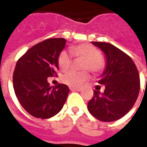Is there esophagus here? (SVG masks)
Here are the masks:
<instances>
[{
	"instance_id": "34e87169",
	"label": "esophagus",
	"mask_w": 147,
	"mask_h": 147,
	"mask_svg": "<svg viewBox=\"0 0 147 147\" xmlns=\"http://www.w3.org/2000/svg\"><path fill=\"white\" fill-rule=\"evenodd\" d=\"M70 90L71 91H81V88H76V87H70Z\"/></svg>"
}]
</instances>
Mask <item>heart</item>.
I'll return each instance as SVG.
<instances>
[{
	"label": "heart",
	"mask_w": 147,
	"mask_h": 147,
	"mask_svg": "<svg viewBox=\"0 0 147 147\" xmlns=\"http://www.w3.org/2000/svg\"><path fill=\"white\" fill-rule=\"evenodd\" d=\"M71 53L76 59L84 60L82 65L83 70L88 69L93 73H98L104 67V62L101 57V52L98 49L91 44H80L70 48ZM58 66L63 71L70 69L72 59L71 55L66 51H61L57 57ZM89 79V74L86 71L76 72L70 71L64 75L62 82L72 87H79Z\"/></svg>",
	"instance_id": "obj_1"
}]
</instances>
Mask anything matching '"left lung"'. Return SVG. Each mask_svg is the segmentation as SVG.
<instances>
[{
	"label": "left lung",
	"mask_w": 147,
	"mask_h": 147,
	"mask_svg": "<svg viewBox=\"0 0 147 147\" xmlns=\"http://www.w3.org/2000/svg\"><path fill=\"white\" fill-rule=\"evenodd\" d=\"M92 44L102 49L106 58V66L98 81L105 90L94 91L87 109L98 120L115 121L125 116L136 103L140 89L139 71L131 58L120 49L107 42Z\"/></svg>",
	"instance_id": "obj_1"
}]
</instances>
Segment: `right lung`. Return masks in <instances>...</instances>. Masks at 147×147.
Wrapping results in <instances>:
<instances>
[{
	"instance_id": "obj_1",
	"label": "right lung",
	"mask_w": 147,
	"mask_h": 147,
	"mask_svg": "<svg viewBox=\"0 0 147 147\" xmlns=\"http://www.w3.org/2000/svg\"><path fill=\"white\" fill-rule=\"evenodd\" d=\"M62 38H49L29 49L18 60L13 88L23 108L31 116L48 119L62 109L69 93L65 84L50 86L49 77L57 76V57L66 44Z\"/></svg>"
}]
</instances>
